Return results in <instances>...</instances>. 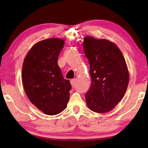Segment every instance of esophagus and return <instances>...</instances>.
<instances>
[{"label": "esophagus", "instance_id": "obj_1", "mask_svg": "<svg viewBox=\"0 0 148 148\" xmlns=\"http://www.w3.org/2000/svg\"><path fill=\"white\" fill-rule=\"evenodd\" d=\"M71 85H72V87L74 86L75 83H76V79H75V78L72 79L71 80Z\"/></svg>", "mask_w": 148, "mask_h": 148}]
</instances>
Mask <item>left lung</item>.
I'll return each mask as SVG.
<instances>
[{
    "instance_id": "obj_1",
    "label": "left lung",
    "mask_w": 148,
    "mask_h": 148,
    "mask_svg": "<svg viewBox=\"0 0 148 148\" xmlns=\"http://www.w3.org/2000/svg\"><path fill=\"white\" fill-rule=\"evenodd\" d=\"M83 47L92 80L86 94L87 105L97 113H106L116 106L126 92L129 80L126 62L116 45L108 40L86 36Z\"/></svg>"
}]
</instances>
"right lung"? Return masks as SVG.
I'll return each mask as SVG.
<instances>
[{"mask_svg":"<svg viewBox=\"0 0 148 148\" xmlns=\"http://www.w3.org/2000/svg\"><path fill=\"white\" fill-rule=\"evenodd\" d=\"M63 40L48 38L34 44L24 59L22 80L27 96L44 114H58L66 108L72 86L57 64Z\"/></svg>","mask_w":148,"mask_h":148,"instance_id":"1","label":"right lung"}]
</instances>
